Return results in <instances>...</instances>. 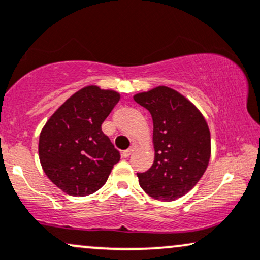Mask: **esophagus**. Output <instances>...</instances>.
Wrapping results in <instances>:
<instances>
[{"mask_svg": "<svg viewBox=\"0 0 260 260\" xmlns=\"http://www.w3.org/2000/svg\"><path fill=\"white\" fill-rule=\"evenodd\" d=\"M133 152H135V148H133V147L129 148V149L124 150V152H123V156H124V158H128V156H129V155H132Z\"/></svg>", "mask_w": 260, "mask_h": 260, "instance_id": "esophagus-1", "label": "esophagus"}]
</instances>
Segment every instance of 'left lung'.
I'll use <instances>...</instances> for the list:
<instances>
[{"mask_svg": "<svg viewBox=\"0 0 260 260\" xmlns=\"http://www.w3.org/2000/svg\"><path fill=\"white\" fill-rule=\"evenodd\" d=\"M153 118L154 162L137 174L150 198L180 199L198 184L211 156V135L206 119L184 95L168 86H156L133 96Z\"/></svg>", "mask_w": 260, "mask_h": 260, "instance_id": "left-lung-1", "label": "left lung"}]
</instances>
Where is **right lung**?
<instances>
[{
    "instance_id": "1",
    "label": "right lung",
    "mask_w": 260,
    "mask_h": 260,
    "mask_svg": "<svg viewBox=\"0 0 260 260\" xmlns=\"http://www.w3.org/2000/svg\"><path fill=\"white\" fill-rule=\"evenodd\" d=\"M121 99L117 91L88 85L61 105L39 136V160L45 175L70 196H87L101 189L118 150L101 125Z\"/></svg>"
}]
</instances>
